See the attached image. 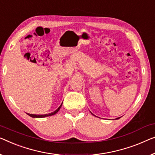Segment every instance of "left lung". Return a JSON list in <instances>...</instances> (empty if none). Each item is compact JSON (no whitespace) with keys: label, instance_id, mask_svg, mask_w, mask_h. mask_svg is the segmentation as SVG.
<instances>
[{"label":"left lung","instance_id":"1","mask_svg":"<svg viewBox=\"0 0 155 155\" xmlns=\"http://www.w3.org/2000/svg\"><path fill=\"white\" fill-rule=\"evenodd\" d=\"M120 117H117V120H118V119H120Z\"/></svg>","mask_w":155,"mask_h":155}]
</instances>
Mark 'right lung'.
Masks as SVG:
<instances>
[{
	"label": "right lung",
	"mask_w": 155,
	"mask_h": 155,
	"mask_svg": "<svg viewBox=\"0 0 155 155\" xmlns=\"http://www.w3.org/2000/svg\"><path fill=\"white\" fill-rule=\"evenodd\" d=\"M62 105V104H61V105L58 107V108L55 111L52 112V113H48V114H45V115H33V114H29V113H27V115H28L30 117H34V118H43V117H49V116H51V115H55L56 113H57L58 111L59 110L60 108H61Z\"/></svg>",
	"instance_id": "obj_1"
}]
</instances>
